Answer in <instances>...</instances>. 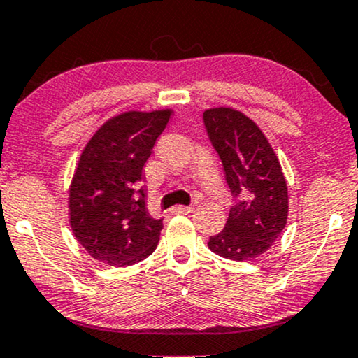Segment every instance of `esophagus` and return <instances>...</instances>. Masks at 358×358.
Returning a JSON list of instances; mask_svg holds the SVG:
<instances>
[{"instance_id":"esophagus-1","label":"esophagus","mask_w":358,"mask_h":358,"mask_svg":"<svg viewBox=\"0 0 358 358\" xmlns=\"http://www.w3.org/2000/svg\"><path fill=\"white\" fill-rule=\"evenodd\" d=\"M194 210V207H185V206H176L171 208V212L173 213H184V215H187V213H190Z\"/></svg>"}]
</instances>
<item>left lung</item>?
Listing matches in <instances>:
<instances>
[{
  "label": "left lung",
  "instance_id": "left-lung-1",
  "mask_svg": "<svg viewBox=\"0 0 358 358\" xmlns=\"http://www.w3.org/2000/svg\"><path fill=\"white\" fill-rule=\"evenodd\" d=\"M208 138L224 164L227 184L240 203L208 248L222 258L250 262L271 248L287 222V185L271 143L243 111L215 106L203 111Z\"/></svg>",
  "mask_w": 358,
  "mask_h": 358
}]
</instances>
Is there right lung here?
<instances>
[{
	"label": "right lung",
	"instance_id": "obj_1",
	"mask_svg": "<svg viewBox=\"0 0 358 358\" xmlns=\"http://www.w3.org/2000/svg\"><path fill=\"white\" fill-rule=\"evenodd\" d=\"M173 108L129 110L92 134L69 187V224L96 262L129 266L157 247L162 219H152L139 189L143 168Z\"/></svg>",
	"mask_w": 358,
	"mask_h": 358
}]
</instances>
